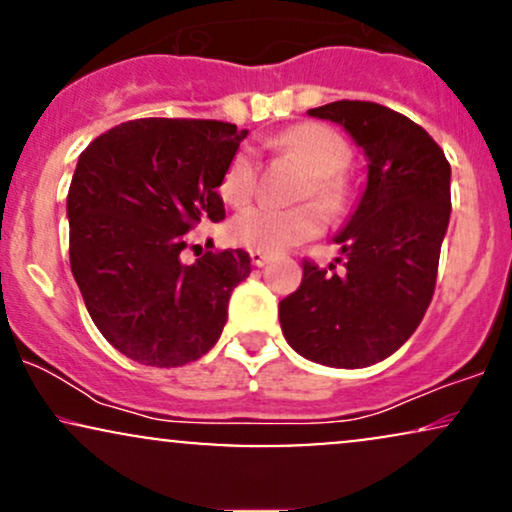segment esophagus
Listing matches in <instances>:
<instances>
[{
  "instance_id": "esophagus-1",
  "label": "esophagus",
  "mask_w": 512,
  "mask_h": 512,
  "mask_svg": "<svg viewBox=\"0 0 512 512\" xmlns=\"http://www.w3.org/2000/svg\"><path fill=\"white\" fill-rule=\"evenodd\" d=\"M250 260H252V264H255V267H264V264L269 262V255H267V252L252 250V252H250Z\"/></svg>"
}]
</instances>
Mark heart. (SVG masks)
<instances>
[{
  "label": "heart",
  "mask_w": 512,
  "mask_h": 512,
  "mask_svg": "<svg viewBox=\"0 0 512 512\" xmlns=\"http://www.w3.org/2000/svg\"><path fill=\"white\" fill-rule=\"evenodd\" d=\"M269 146L296 156L313 173L308 195H315L327 207H337L342 202L346 192L342 170L351 158V149L342 134L327 125L303 122L269 139ZM257 175H260L257 158L252 149L243 146L231 156L221 173L219 190L223 199L233 207L248 204L257 192ZM325 223V211L315 202L298 204V207L257 204L233 216L228 223V238L257 252H281L320 236Z\"/></svg>",
  "instance_id": "obj_1"
}]
</instances>
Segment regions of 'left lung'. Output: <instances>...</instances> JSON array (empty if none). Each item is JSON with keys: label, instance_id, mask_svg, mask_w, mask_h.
I'll return each mask as SVG.
<instances>
[{"label": "left lung", "instance_id": "obj_1", "mask_svg": "<svg viewBox=\"0 0 512 512\" xmlns=\"http://www.w3.org/2000/svg\"><path fill=\"white\" fill-rule=\"evenodd\" d=\"M308 115L354 137L368 156V185L337 236L344 272L303 260L279 322L310 361L366 368L395 354L431 305L452 207L450 163L424 127L380 103L334 101Z\"/></svg>", "mask_w": 512, "mask_h": 512}]
</instances>
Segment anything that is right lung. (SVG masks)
Returning a JSON list of instances; mask_svg holds the SVG:
<instances>
[{"instance_id": "1", "label": "right lung", "mask_w": 512, "mask_h": 512, "mask_svg": "<svg viewBox=\"0 0 512 512\" xmlns=\"http://www.w3.org/2000/svg\"><path fill=\"white\" fill-rule=\"evenodd\" d=\"M248 129L142 117L81 151L69 185V262L88 315L144 366L197 361L219 342L228 298L250 276L245 250L185 264L187 233L226 216L219 180Z\"/></svg>"}]
</instances>
